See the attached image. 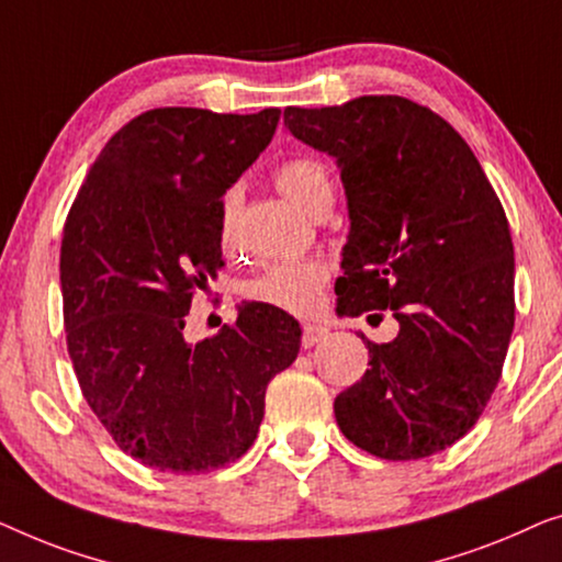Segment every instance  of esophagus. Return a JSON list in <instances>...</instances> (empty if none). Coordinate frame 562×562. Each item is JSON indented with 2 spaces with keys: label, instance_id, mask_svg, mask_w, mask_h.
Returning a JSON list of instances; mask_svg holds the SVG:
<instances>
[{
  "label": "esophagus",
  "instance_id": "1",
  "mask_svg": "<svg viewBox=\"0 0 562 562\" xmlns=\"http://www.w3.org/2000/svg\"><path fill=\"white\" fill-rule=\"evenodd\" d=\"M323 338H328L326 326H321V323H303V338H300V341H303L305 349H311V346L321 344Z\"/></svg>",
  "mask_w": 562,
  "mask_h": 562
}]
</instances>
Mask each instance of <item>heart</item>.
<instances>
[{
    "label": "heart",
    "mask_w": 562,
    "mask_h": 562,
    "mask_svg": "<svg viewBox=\"0 0 562 562\" xmlns=\"http://www.w3.org/2000/svg\"><path fill=\"white\" fill-rule=\"evenodd\" d=\"M274 186L278 191L295 203L297 209L313 216L323 205L334 201V180L326 165L315 157L297 155L278 165L274 170ZM239 203V191L232 188L224 195V211H221V244L224 249H234V211ZM328 282V267L321 259H295V262H278L265 267L257 278L244 284V295L251 303H262L292 315H311L323 303V288Z\"/></svg>",
    "instance_id": "1"
}]
</instances>
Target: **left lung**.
Wrapping results in <instances>:
<instances>
[{"label": "left lung", "mask_w": 562, "mask_h": 562, "mask_svg": "<svg viewBox=\"0 0 562 562\" xmlns=\"http://www.w3.org/2000/svg\"><path fill=\"white\" fill-rule=\"evenodd\" d=\"M284 126L341 168L351 232L338 307L400 323L390 344L367 338V374L334 402L338 428L386 461L446 450L492 400L515 328L502 201L461 134L405 97L288 106Z\"/></svg>", "instance_id": "8db88e82"}]
</instances>
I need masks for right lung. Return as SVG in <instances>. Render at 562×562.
I'll use <instances>...</instances> for the list:
<instances>
[{"instance_id": "add662e5", "label": "right lung", "mask_w": 562, "mask_h": 562, "mask_svg": "<svg viewBox=\"0 0 562 562\" xmlns=\"http://www.w3.org/2000/svg\"><path fill=\"white\" fill-rule=\"evenodd\" d=\"M280 109L162 106L106 142L60 244L68 357L93 415L157 471L205 473L255 442L265 392L300 351L297 321L249 303L188 344L186 315L221 259V195L270 145Z\"/></svg>"}]
</instances>
